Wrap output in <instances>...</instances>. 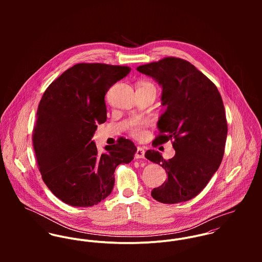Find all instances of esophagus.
<instances>
[{
  "mask_svg": "<svg viewBox=\"0 0 262 262\" xmlns=\"http://www.w3.org/2000/svg\"><path fill=\"white\" fill-rule=\"evenodd\" d=\"M145 155V150L142 147H137L136 153H135V157L136 158H144Z\"/></svg>",
  "mask_w": 262,
  "mask_h": 262,
  "instance_id": "1",
  "label": "esophagus"
}]
</instances>
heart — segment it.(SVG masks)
Segmentation results:
<instances>
[{
    "mask_svg": "<svg viewBox=\"0 0 262 262\" xmlns=\"http://www.w3.org/2000/svg\"><path fill=\"white\" fill-rule=\"evenodd\" d=\"M147 83V82H145ZM151 84V83H150ZM149 124L147 120L143 119H133L129 124V130L130 133L135 137H140L143 135L144 128Z\"/></svg>",
    "mask_w": 262,
    "mask_h": 262,
    "instance_id": "obj_1",
    "label": "heart"
}]
</instances>
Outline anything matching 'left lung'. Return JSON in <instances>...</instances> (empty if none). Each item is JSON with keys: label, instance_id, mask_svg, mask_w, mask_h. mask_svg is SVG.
Instances as JSON below:
<instances>
[{"label": "left lung", "instance_id": "8db88e82", "mask_svg": "<svg viewBox=\"0 0 262 262\" xmlns=\"http://www.w3.org/2000/svg\"><path fill=\"white\" fill-rule=\"evenodd\" d=\"M162 88L166 110L158 120L157 143L172 140L176 155L165 160L158 151L145 157L161 165L167 180L151 191L163 204L187 202L198 195L219 168L224 155L228 126L217 86L190 62L165 57L137 68Z\"/></svg>", "mask_w": 262, "mask_h": 262}]
</instances>
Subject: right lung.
<instances>
[{
  "instance_id": "1",
  "label": "right lung",
  "mask_w": 262,
  "mask_h": 262,
  "mask_svg": "<svg viewBox=\"0 0 262 262\" xmlns=\"http://www.w3.org/2000/svg\"><path fill=\"white\" fill-rule=\"evenodd\" d=\"M129 67L77 63L52 81L37 109L33 146L42 180L51 192L74 207H92L106 199L115 169L134 158L126 138L100 154L92 140L97 125L107 120L105 96Z\"/></svg>"
}]
</instances>
